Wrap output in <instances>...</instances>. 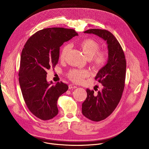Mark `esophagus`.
<instances>
[{"label":"esophagus","instance_id":"esophagus-1","mask_svg":"<svg viewBox=\"0 0 149 149\" xmlns=\"http://www.w3.org/2000/svg\"><path fill=\"white\" fill-rule=\"evenodd\" d=\"M77 87V86H74L73 84H70L68 86V88L69 89H72V88H76Z\"/></svg>","mask_w":149,"mask_h":149}]
</instances>
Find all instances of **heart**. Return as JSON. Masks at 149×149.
I'll use <instances>...</instances> for the list:
<instances>
[{"mask_svg": "<svg viewBox=\"0 0 149 149\" xmlns=\"http://www.w3.org/2000/svg\"><path fill=\"white\" fill-rule=\"evenodd\" d=\"M79 46L87 58L91 59L96 67H102L107 62L108 58L107 54L104 52L99 51L100 45L95 40L90 38L84 39L80 42ZM69 49L70 47L68 45L62 48L59 55L61 60L65 59ZM89 75V72L86 70L73 69L67 73L68 78L75 83L82 82L84 79L88 77Z\"/></svg>", "mask_w": 149, "mask_h": 149, "instance_id": "obj_1", "label": "heart"}]
</instances>
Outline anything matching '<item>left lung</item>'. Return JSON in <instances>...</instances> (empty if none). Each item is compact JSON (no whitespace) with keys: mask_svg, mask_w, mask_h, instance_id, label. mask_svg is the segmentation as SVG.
Returning a JSON list of instances; mask_svg holds the SVG:
<instances>
[{"mask_svg":"<svg viewBox=\"0 0 149 149\" xmlns=\"http://www.w3.org/2000/svg\"><path fill=\"white\" fill-rule=\"evenodd\" d=\"M84 33L97 35L106 42L108 47L107 62L95 78L102 84V90L95 94L93 90L87 89V97L82 104V114L92 121H100L114 111L121 100L124 88L126 61L120 43L110 32L91 29Z\"/></svg>","mask_w":149,"mask_h":149,"instance_id":"obj_1","label":"left lung"}]
</instances>
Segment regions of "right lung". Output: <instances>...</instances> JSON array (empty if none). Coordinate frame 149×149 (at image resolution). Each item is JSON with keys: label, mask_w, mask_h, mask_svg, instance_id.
Segmentation results:
<instances>
[{"label": "right lung", "mask_w": 149, "mask_h": 149, "mask_svg": "<svg viewBox=\"0 0 149 149\" xmlns=\"http://www.w3.org/2000/svg\"><path fill=\"white\" fill-rule=\"evenodd\" d=\"M78 35L72 29H44L31 36L22 49L19 71L21 91L29 111L40 120L58 114V99L68 89L62 82H48L47 71L58 63L60 47Z\"/></svg>", "instance_id": "obj_1"}]
</instances>
